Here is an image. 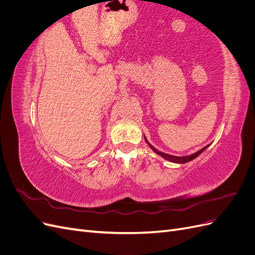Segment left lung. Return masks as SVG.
I'll use <instances>...</instances> for the list:
<instances>
[{
    "label": "left lung",
    "instance_id": "8db88e82",
    "mask_svg": "<svg viewBox=\"0 0 255 255\" xmlns=\"http://www.w3.org/2000/svg\"><path fill=\"white\" fill-rule=\"evenodd\" d=\"M144 140H145V142L148 143V145L150 146V148L155 152L156 154H158L159 156H161L163 158H165V159H167V160H169V161H171V163H175V164H185V163H188V161H190V160H192V159H195L196 157H198L200 154H201L207 146H210V144H207V145H205L204 148H202L201 150H199L198 152H196V153H194V154H190V155H186V156H175V155H170V154H167V153H164V152H161V151H158L157 149H155L154 148V146L146 140V138H145V136H144Z\"/></svg>",
    "mask_w": 255,
    "mask_h": 255
}]
</instances>
